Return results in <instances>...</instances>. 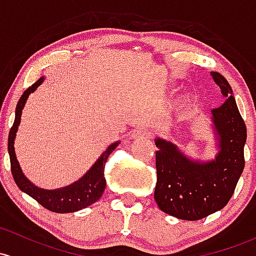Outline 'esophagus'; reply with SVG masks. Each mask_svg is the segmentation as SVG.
Listing matches in <instances>:
<instances>
[{
	"label": "esophagus",
	"instance_id": "obj_1",
	"mask_svg": "<svg viewBox=\"0 0 256 256\" xmlns=\"http://www.w3.org/2000/svg\"><path fill=\"white\" fill-rule=\"evenodd\" d=\"M134 137H148L150 136V132L148 130H146V128H140V130H137L134 132Z\"/></svg>",
	"mask_w": 256,
	"mask_h": 256
}]
</instances>
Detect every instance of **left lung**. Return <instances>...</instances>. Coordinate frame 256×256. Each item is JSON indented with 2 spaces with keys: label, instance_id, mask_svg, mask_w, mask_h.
Returning a JSON list of instances; mask_svg holds the SVG:
<instances>
[{
  "label": "left lung",
  "instance_id": "obj_1",
  "mask_svg": "<svg viewBox=\"0 0 256 256\" xmlns=\"http://www.w3.org/2000/svg\"><path fill=\"white\" fill-rule=\"evenodd\" d=\"M211 76L226 96L224 103L212 110L220 146L216 160L194 162L172 142L156 140L154 200L163 212L180 220H198L222 210L232 198L246 164V126L232 88L218 72H211Z\"/></svg>",
  "mask_w": 256,
  "mask_h": 256
}]
</instances>
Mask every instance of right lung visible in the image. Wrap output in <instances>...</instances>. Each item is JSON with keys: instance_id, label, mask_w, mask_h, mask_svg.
<instances>
[{"instance_id": "add662e5", "label": "right lung", "mask_w": 256, "mask_h": 256, "mask_svg": "<svg viewBox=\"0 0 256 256\" xmlns=\"http://www.w3.org/2000/svg\"><path fill=\"white\" fill-rule=\"evenodd\" d=\"M42 78L38 80L32 87H29L26 92L22 94L20 102L17 104V108H16L14 122H13V126L10 130V135H8V153H10V172H12V176L16 184L18 185V188H20L22 192L32 196L34 200H36L45 208L50 210L52 212H58V214H67V212L78 211V210L86 208L87 206L92 205V204L98 201L100 198V196L103 195L106 185V178H104L106 162L108 158H109L110 153L116 148L118 142H115L112 146H109V148L94 163L92 168L80 178L78 182H74V184L58 190H44L32 184L24 176V174L22 173L20 163H18L17 158H16L13 142H14V137L18 126H20L22 110H23L26 98L29 96V94L34 92L42 84Z\"/></svg>"}]
</instances>
